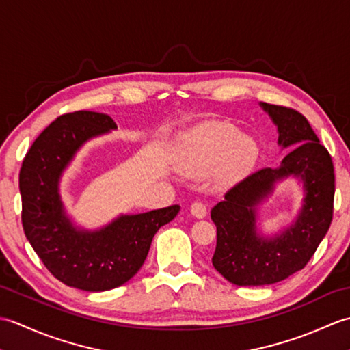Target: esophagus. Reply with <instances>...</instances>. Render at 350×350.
Wrapping results in <instances>:
<instances>
[{
    "label": "esophagus",
    "mask_w": 350,
    "mask_h": 350,
    "mask_svg": "<svg viewBox=\"0 0 350 350\" xmlns=\"http://www.w3.org/2000/svg\"><path fill=\"white\" fill-rule=\"evenodd\" d=\"M191 213L196 218H204L207 213V206L203 202H194L191 204Z\"/></svg>",
    "instance_id": "obj_1"
}]
</instances>
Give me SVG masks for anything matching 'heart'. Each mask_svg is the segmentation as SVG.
Returning a JSON list of instances; mask_svg holds the SVG:
<instances>
[{"label":"heart","mask_w":350,"mask_h":350,"mask_svg":"<svg viewBox=\"0 0 350 350\" xmlns=\"http://www.w3.org/2000/svg\"><path fill=\"white\" fill-rule=\"evenodd\" d=\"M257 154V144L227 122H206L185 132L176 146V165L183 173L203 174L219 163L224 177L247 170Z\"/></svg>","instance_id":"1"}]
</instances>
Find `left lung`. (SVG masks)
Returning a JSON list of instances; mask_svg holds the SVG:
<instances>
[{"instance_id":"obj_1","label":"left lung","mask_w":350,"mask_h":350,"mask_svg":"<svg viewBox=\"0 0 350 350\" xmlns=\"http://www.w3.org/2000/svg\"><path fill=\"white\" fill-rule=\"evenodd\" d=\"M278 128V144H296L278 168H262L237 182L213 206L217 248L212 265L236 286H267L306 267L332 221L336 176L328 150L299 111L262 102ZM288 175L301 176L306 198L299 219L284 232L263 240L255 230V206L273 185Z\"/></svg>"}]
</instances>
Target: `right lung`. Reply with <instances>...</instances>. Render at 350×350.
Wrapping results in <instances>:
<instances>
[{"instance_id": "add662e5", "label": "right lung", "mask_w": 350, "mask_h": 350, "mask_svg": "<svg viewBox=\"0 0 350 350\" xmlns=\"http://www.w3.org/2000/svg\"><path fill=\"white\" fill-rule=\"evenodd\" d=\"M117 124L107 114L75 111L57 117L27 152L19 171L22 227L46 269L66 286L103 292L135 275L158 230L180 211L179 204L124 215L99 232H83L66 217L58 180L73 154Z\"/></svg>"}]
</instances>
